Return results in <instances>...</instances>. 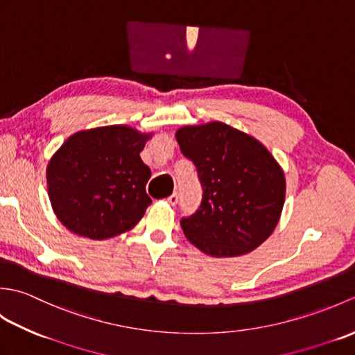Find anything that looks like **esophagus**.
I'll list each match as a JSON object with an SVG mask.
<instances>
[{
    "label": "esophagus",
    "mask_w": 355,
    "mask_h": 355,
    "mask_svg": "<svg viewBox=\"0 0 355 355\" xmlns=\"http://www.w3.org/2000/svg\"><path fill=\"white\" fill-rule=\"evenodd\" d=\"M168 202H169L171 206H175L177 202H178V193L173 192L172 195H169V197H168Z\"/></svg>",
    "instance_id": "34e87169"
}]
</instances>
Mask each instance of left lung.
I'll list each match as a JSON object with an SVG mask.
<instances>
[{
	"instance_id": "1",
	"label": "left lung",
	"mask_w": 355,
	"mask_h": 355,
	"mask_svg": "<svg viewBox=\"0 0 355 355\" xmlns=\"http://www.w3.org/2000/svg\"><path fill=\"white\" fill-rule=\"evenodd\" d=\"M175 137L202 189L200 207L180 221L186 238L216 258L259 247L275 230L285 200V177L273 155L221 122L184 126Z\"/></svg>"
}]
</instances>
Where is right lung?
Instances as JSON below:
<instances>
[{"label":"right lung","mask_w":355,"mask_h":355,"mask_svg":"<svg viewBox=\"0 0 355 355\" xmlns=\"http://www.w3.org/2000/svg\"><path fill=\"white\" fill-rule=\"evenodd\" d=\"M149 135L128 126H103L67 139L47 166L49 197L67 229L105 239L132 229L153 202L150 169L140 153Z\"/></svg>","instance_id":"1"}]
</instances>
